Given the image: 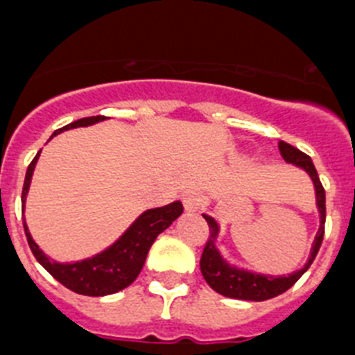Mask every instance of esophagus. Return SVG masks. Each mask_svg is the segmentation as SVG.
I'll use <instances>...</instances> for the list:
<instances>
[{"mask_svg": "<svg viewBox=\"0 0 355 355\" xmlns=\"http://www.w3.org/2000/svg\"><path fill=\"white\" fill-rule=\"evenodd\" d=\"M182 200H184V207L187 212H200L203 207V196L198 191H187Z\"/></svg>", "mask_w": 355, "mask_h": 355, "instance_id": "1", "label": "esophagus"}]
</instances>
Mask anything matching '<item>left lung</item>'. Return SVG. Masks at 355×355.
I'll list each match as a JSON object with an SVG mask.
<instances>
[{
	"label": "left lung",
	"mask_w": 355,
	"mask_h": 355,
	"mask_svg": "<svg viewBox=\"0 0 355 355\" xmlns=\"http://www.w3.org/2000/svg\"><path fill=\"white\" fill-rule=\"evenodd\" d=\"M279 152L288 164L301 168L302 171L308 173L311 178L313 187H315V196H317V209L320 214V226L315 235V241L311 244V251H309V258L304 263V267L295 272L288 274V276H270V274H260L248 270L244 267H237L232 265L221 251L217 249V237H219V223L214 219L209 214H203L205 221L209 223L210 228V237L207 241L203 254L200 260V269L205 281L216 290L217 293H221L225 297H232V299H242V301H267L272 297L279 295V293L286 292L290 286L295 285V281L309 269V265L313 263L315 257H317L318 249L322 245V239H324V225H325V191L322 187V182L318 178L315 164L306 155L295 146L288 145L285 141H279Z\"/></svg>",
	"instance_id": "8db88e82"
}]
</instances>
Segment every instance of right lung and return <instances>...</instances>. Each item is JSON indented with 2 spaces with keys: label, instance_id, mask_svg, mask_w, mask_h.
Listing matches in <instances>:
<instances>
[{
  "label": "right lung",
  "instance_id": "obj_1",
  "mask_svg": "<svg viewBox=\"0 0 355 355\" xmlns=\"http://www.w3.org/2000/svg\"><path fill=\"white\" fill-rule=\"evenodd\" d=\"M104 120H106V116L81 118V120H76V122L58 129L51 138H54L56 134L63 132V130L94 125V123L104 122ZM38 157H40V152L31 161V164L28 166L24 187H22V207L26 203L31 177H33ZM182 212H184L182 201H173L170 205L145 210L122 233V237L114 241L110 248L94 254V257L72 261V263H69V261L60 263V261L51 260L42 249L38 248L37 242L33 241L26 221H24V232H26L28 244H30L35 258L54 279H58L63 286H67V288L76 293H81V295L102 297L127 288L139 276L143 265H145L146 254H148L150 248L157 239V235L164 232L178 216H182Z\"/></svg>",
  "mask_w": 355,
  "mask_h": 355
}]
</instances>
